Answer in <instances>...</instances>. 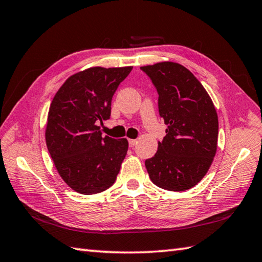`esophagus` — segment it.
Instances as JSON below:
<instances>
[{"mask_svg":"<svg viewBox=\"0 0 262 262\" xmlns=\"http://www.w3.org/2000/svg\"><path fill=\"white\" fill-rule=\"evenodd\" d=\"M128 143H129V147L133 148L137 144V141L136 140H129V141H128Z\"/></svg>","mask_w":262,"mask_h":262,"instance_id":"obj_1","label":"esophagus"}]
</instances>
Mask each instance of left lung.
I'll list each match as a JSON object with an SVG mask.
<instances>
[{
    "label": "left lung",
    "mask_w": 262,
    "mask_h": 262,
    "mask_svg": "<svg viewBox=\"0 0 262 262\" xmlns=\"http://www.w3.org/2000/svg\"><path fill=\"white\" fill-rule=\"evenodd\" d=\"M141 70L157 89L159 114L168 125L155 155L145 161L149 179L170 191L196 186L213 162L219 118L213 101L185 66L163 62Z\"/></svg>",
    "instance_id": "left-lung-1"
}]
</instances>
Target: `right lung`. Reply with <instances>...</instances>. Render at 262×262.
Masks as SVG:
<instances>
[{
    "instance_id": "obj_1",
    "label": "right lung",
    "mask_w": 262,
    "mask_h": 262,
    "mask_svg": "<svg viewBox=\"0 0 262 262\" xmlns=\"http://www.w3.org/2000/svg\"><path fill=\"white\" fill-rule=\"evenodd\" d=\"M133 70L92 68L70 76L49 108L46 144L59 176L83 194L111 187L119 173L128 142L102 136L98 122L111 115V100Z\"/></svg>"
}]
</instances>
